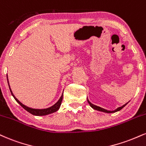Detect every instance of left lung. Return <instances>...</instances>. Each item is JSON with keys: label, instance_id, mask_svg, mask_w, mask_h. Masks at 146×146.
Listing matches in <instances>:
<instances>
[{"label": "left lung", "instance_id": "8db88e82", "mask_svg": "<svg viewBox=\"0 0 146 146\" xmlns=\"http://www.w3.org/2000/svg\"><path fill=\"white\" fill-rule=\"evenodd\" d=\"M87 101H88V103H89V105H90V106L91 108H92V109H94V110H96V111H102V112H104V113H115V112H117V111H120V110H122V109L124 107H125L126 105H127L128 103H129V101H129V102H128V103H125V104L122 105V106H121V107H119V108H117V109H115V110H111H111H105V109H104V108H101V107L96 106V105H94V104H92V103H90V101H89V100H88V98H87Z\"/></svg>", "mask_w": 146, "mask_h": 146}]
</instances>
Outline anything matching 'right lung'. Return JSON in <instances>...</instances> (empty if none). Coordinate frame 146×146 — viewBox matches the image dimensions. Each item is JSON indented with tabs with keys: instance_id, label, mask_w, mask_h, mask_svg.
<instances>
[{
	"instance_id": "1",
	"label": "right lung",
	"mask_w": 146,
	"mask_h": 146,
	"mask_svg": "<svg viewBox=\"0 0 146 146\" xmlns=\"http://www.w3.org/2000/svg\"><path fill=\"white\" fill-rule=\"evenodd\" d=\"M7 79L8 85H9V87L10 92H11L12 96H13V98H14V99H15V101H16L17 103H18L19 104H20L21 106H22V108L24 109V110H26V111H27L28 112H29L30 113L33 114V115H37V116H41V115H48V114L54 113V112L57 111L58 110H59L60 107V105H61V103H62V101L63 92H62V95H61L60 98L58 101L56 102L55 104L52 105V106L50 107V108H45V109H34V108H29V107H28V106H26L25 105L22 104V103H21V102L19 101V100L17 99L16 97H15V95H14V94H13V92H12V91H11V88H10L9 83V80H8L7 74Z\"/></svg>"
}]
</instances>
